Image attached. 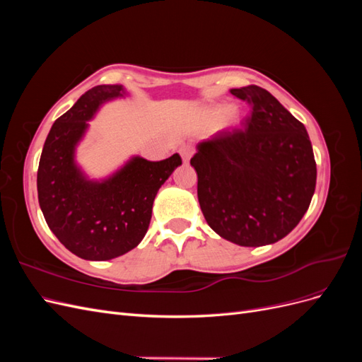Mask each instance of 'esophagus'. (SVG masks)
<instances>
[{
    "mask_svg": "<svg viewBox=\"0 0 362 362\" xmlns=\"http://www.w3.org/2000/svg\"><path fill=\"white\" fill-rule=\"evenodd\" d=\"M180 156H181V158H182L184 163H189V160H190V157H192V149H189V148H181V149H180Z\"/></svg>",
    "mask_w": 362,
    "mask_h": 362,
    "instance_id": "esophagus-1",
    "label": "esophagus"
}]
</instances>
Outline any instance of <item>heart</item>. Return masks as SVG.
Returning a JSON list of instances; mask_svg holds the SVG:
<instances>
[{
	"label": "heart",
	"instance_id": "b5f03b06",
	"mask_svg": "<svg viewBox=\"0 0 362 362\" xmlns=\"http://www.w3.org/2000/svg\"><path fill=\"white\" fill-rule=\"evenodd\" d=\"M206 116L211 120H221V119L226 117L229 125L238 124V113L235 110H233V107L229 104H217V105L210 107L206 110Z\"/></svg>",
	"mask_w": 362,
	"mask_h": 362
}]
</instances>
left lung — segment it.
<instances>
[{"mask_svg":"<svg viewBox=\"0 0 362 362\" xmlns=\"http://www.w3.org/2000/svg\"><path fill=\"white\" fill-rule=\"evenodd\" d=\"M252 104L245 131L216 134L196 146L198 199L222 238L257 247L298 226L315 190L317 168L306 128L258 86L231 89Z\"/></svg>","mask_w":362,"mask_h":362,"instance_id":"1","label":"left lung"}]
</instances>
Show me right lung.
Here are the masks:
<instances>
[{
	"label": "right lung",
	"mask_w": 362,
	"mask_h": 362,
	"mask_svg": "<svg viewBox=\"0 0 362 362\" xmlns=\"http://www.w3.org/2000/svg\"><path fill=\"white\" fill-rule=\"evenodd\" d=\"M125 96L122 84L95 86L54 122L42 149L40 210L60 243L83 259L105 261L134 249L148 231L160 187L182 163L178 154L161 161L133 156L101 180L83 170L76 148L89 120L104 104Z\"/></svg>",
	"instance_id": "obj_1"
}]
</instances>
